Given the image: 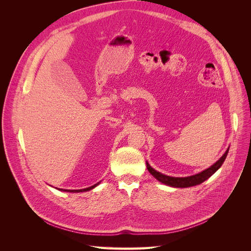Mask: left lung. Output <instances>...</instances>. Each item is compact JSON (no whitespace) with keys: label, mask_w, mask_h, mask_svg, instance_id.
I'll use <instances>...</instances> for the list:
<instances>
[{"label":"left lung","mask_w":251,"mask_h":251,"mask_svg":"<svg viewBox=\"0 0 251 251\" xmlns=\"http://www.w3.org/2000/svg\"><path fill=\"white\" fill-rule=\"evenodd\" d=\"M229 149H227V151L224 153V155L219 159V160L212 164L210 168L204 170L203 172L196 174L194 176H189V177H171V176H166V175H163L161 173H159L157 171H155L151 166L147 162V168L149 170V172L153 175V176L158 180L160 181L161 183H164L166 185H170L172 187H191V186H195L201 184L202 182H204L205 180H207L211 175H214L223 164V162L225 161V158L228 154Z\"/></svg>","instance_id":"left-lung-1"}]
</instances>
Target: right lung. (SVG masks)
<instances>
[{
	"label": "right lung",
	"mask_w": 251,
	"mask_h": 251,
	"mask_svg": "<svg viewBox=\"0 0 251 251\" xmlns=\"http://www.w3.org/2000/svg\"><path fill=\"white\" fill-rule=\"evenodd\" d=\"M98 184H100V182L98 183L90 186V187H87V188H83V189H65V192H70V193H80V192H88V191H91V189L94 188L95 186H97ZM60 191H63V189H60Z\"/></svg>",
	"instance_id": "add662e5"
}]
</instances>
